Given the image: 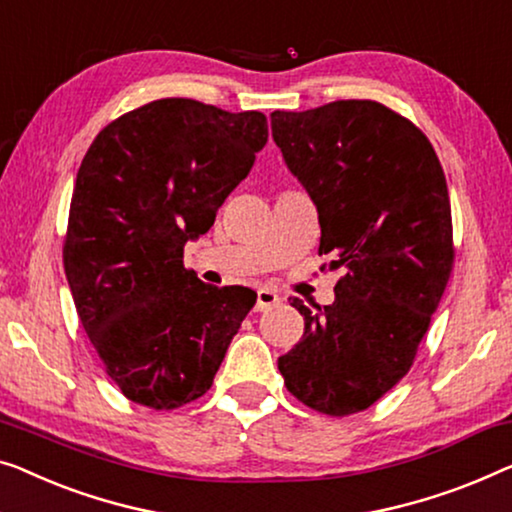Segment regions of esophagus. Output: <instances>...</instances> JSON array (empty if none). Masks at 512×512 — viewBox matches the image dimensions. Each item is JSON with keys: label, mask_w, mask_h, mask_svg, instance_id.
I'll use <instances>...</instances> for the list:
<instances>
[{"label": "esophagus", "mask_w": 512, "mask_h": 512, "mask_svg": "<svg viewBox=\"0 0 512 512\" xmlns=\"http://www.w3.org/2000/svg\"><path fill=\"white\" fill-rule=\"evenodd\" d=\"M279 295L272 291V288H258L256 293V311H265L274 305H279Z\"/></svg>", "instance_id": "obj_1"}]
</instances>
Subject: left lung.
<instances>
[{"label":"left lung","instance_id":"left-lung-1","mask_svg":"<svg viewBox=\"0 0 512 512\" xmlns=\"http://www.w3.org/2000/svg\"><path fill=\"white\" fill-rule=\"evenodd\" d=\"M286 166L316 205L318 254L342 270L335 302L305 316L279 358L286 388L311 409L351 416L409 372L453 268V224L432 143L376 101H332L270 115Z\"/></svg>","mask_w":512,"mask_h":512}]
</instances>
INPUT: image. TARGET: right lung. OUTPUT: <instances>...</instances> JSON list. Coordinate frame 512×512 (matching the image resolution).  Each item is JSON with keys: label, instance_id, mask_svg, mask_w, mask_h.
<instances>
[{"label": "right lung", "instance_id": "1", "mask_svg": "<svg viewBox=\"0 0 512 512\" xmlns=\"http://www.w3.org/2000/svg\"><path fill=\"white\" fill-rule=\"evenodd\" d=\"M268 143L263 113L159 99L110 122L73 187L64 272L80 323L124 397L157 411L210 390L254 307L244 286L184 268Z\"/></svg>", "mask_w": 512, "mask_h": 512}]
</instances>
